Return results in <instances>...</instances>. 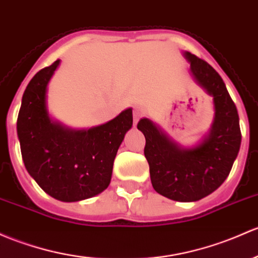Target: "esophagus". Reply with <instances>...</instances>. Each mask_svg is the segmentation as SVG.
Returning <instances> with one entry per match:
<instances>
[{"mask_svg": "<svg viewBox=\"0 0 258 258\" xmlns=\"http://www.w3.org/2000/svg\"><path fill=\"white\" fill-rule=\"evenodd\" d=\"M143 115H145V110H143L142 107L137 106V107L134 108V122H135V124L137 123L138 120H140V118L142 117Z\"/></svg>", "mask_w": 258, "mask_h": 258, "instance_id": "1", "label": "esophagus"}]
</instances>
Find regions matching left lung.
Listing matches in <instances>:
<instances>
[{
    "instance_id": "8db88e82",
    "label": "left lung",
    "mask_w": 258,
    "mask_h": 258,
    "mask_svg": "<svg viewBox=\"0 0 258 258\" xmlns=\"http://www.w3.org/2000/svg\"><path fill=\"white\" fill-rule=\"evenodd\" d=\"M184 56L197 83L213 96L215 117L209 135L195 147L183 148L148 118L140 120L137 128L146 137L145 157L154 190L186 203L208 197L224 183L240 151L241 131L237 108L220 75L194 54L184 51Z\"/></svg>"
}]
</instances>
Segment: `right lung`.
Returning <instances> with one entry per match:
<instances>
[{
    "mask_svg": "<svg viewBox=\"0 0 258 258\" xmlns=\"http://www.w3.org/2000/svg\"><path fill=\"white\" fill-rule=\"evenodd\" d=\"M60 60L37 73L24 90L17 118L22 158L31 177L54 199L79 202L107 188L113 161L132 127V108L89 130L54 122L47 111V86Z\"/></svg>",
    "mask_w": 258,
    "mask_h": 258,
    "instance_id": "1",
    "label": "right lung"
}]
</instances>
